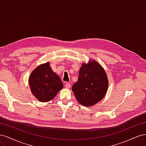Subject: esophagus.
Wrapping results in <instances>:
<instances>
[{
  "label": "esophagus",
  "mask_w": 146,
  "mask_h": 146,
  "mask_svg": "<svg viewBox=\"0 0 146 146\" xmlns=\"http://www.w3.org/2000/svg\"><path fill=\"white\" fill-rule=\"evenodd\" d=\"M70 86H71V85H70V83H66L65 84V88H67V89H69V88H70Z\"/></svg>",
  "instance_id": "esophagus-1"
}]
</instances>
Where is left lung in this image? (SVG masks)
I'll use <instances>...</instances> for the list:
<instances>
[{"mask_svg": "<svg viewBox=\"0 0 146 146\" xmlns=\"http://www.w3.org/2000/svg\"><path fill=\"white\" fill-rule=\"evenodd\" d=\"M108 86L107 76L101 66L93 61L83 64L72 90L79 103L85 107L95 105L104 98Z\"/></svg>", "mask_w": 146, "mask_h": 146, "instance_id": "left-lung-1", "label": "left lung"}]
</instances>
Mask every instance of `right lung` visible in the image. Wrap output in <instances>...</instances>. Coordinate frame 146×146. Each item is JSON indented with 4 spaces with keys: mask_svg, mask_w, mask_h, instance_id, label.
Here are the masks:
<instances>
[{
    "mask_svg": "<svg viewBox=\"0 0 146 146\" xmlns=\"http://www.w3.org/2000/svg\"><path fill=\"white\" fill-rule=\"evenodd\" d=\"M29 84L35 98L42 102L54 99L63 87L60 78L53 72L48 63L39 66L33 70L29 78Z\"/></svg>",
    "mask_w": 146,
    "mask_h": 146,
    "instance_id": "add662e5",
    "label": "right lung"
}]
</instances>
